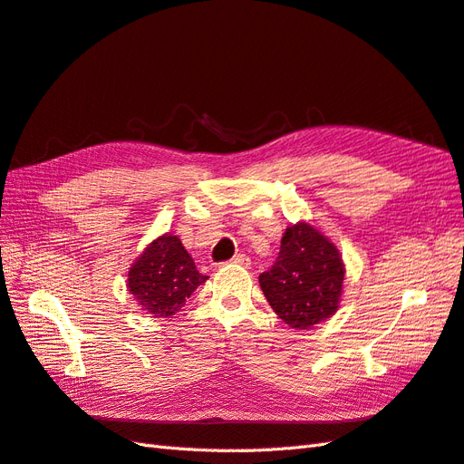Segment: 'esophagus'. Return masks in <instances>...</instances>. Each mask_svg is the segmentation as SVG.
<instances>
[{
  "label": "esophagus",
  "mask_w": 464,
  "mask_h": 464,
  "mask_svg": "<svg viewBox=\"0 0 464 464\" xmlns=\"http://www.w3.org/2000/svg\"><path fill=\"white\" fill-rule=\"evenodd\" d=\"M231 263L233 265H241V266H251V258H248L246 255H235Z\"/></svg>",
  "instance_id": "obj_1"
}]
</instances>
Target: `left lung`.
Wrapping results in <instances>:
<instances>
[{
	"label": "left lung",
	"instance_id": "left-lung-1",
	"mask_svg": "<svg viewBox=\"0 0 464 464\" xmlns=\"http://www.w3.org/2000/svg\"><path fill=\"white\" fill-rule=\"evenodd\" d=\"M345 266L327 237L307 223L286 229L280 253L258 276L275 314L294 329H310L337 312Z\"/></svg>",
	"mask_w": 464,
	"mask_h": 464
}]
</instances>
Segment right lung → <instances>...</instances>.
<instances>
[{
	"label": "right lung",
	"instance_id": "obj_1",
	"mask_svg": "<svg viewBox=\"0 0 464 464\" xmlns=\"http://www.w3.org/2000/svg\"><path fill=\"white\" fill-rule=\"evenodd\" d=\"M208 276L198 272L176 235L166 233L152 241L129 270V292L142 310L154 317H170Z\"/></svg>",
	"mask_w": 464,
	"mask_h": 464
}]
</instances>
